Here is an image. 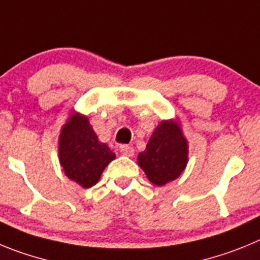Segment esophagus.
<instances>
[{
    "instance_id": "obj_1",
    "label": "esophagus",
    "mask_w": 260,
    "mask_h": 260,
    "mask_svg": "<svg viewBox=\"0 0 260 260\" xmlns=\"http://www.w3.org/2000/svg\"><path fill=\"white\" fill-rule=\"evenodd\" d=\"M120 153L125 156H133L135 155V149L132 146H129V145H121Z\"/></svg>"
}]
</instances>
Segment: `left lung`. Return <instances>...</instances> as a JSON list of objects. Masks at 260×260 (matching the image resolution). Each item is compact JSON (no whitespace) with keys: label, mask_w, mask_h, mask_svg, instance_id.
Instances as JSON below:
<instances>
[{"label":"left lung","mask_w":260,"mask_h":260,"mask_svg":"<svg viewBox=\"0 0 260 260\" xmlns=\"http://www.w3.org/2000/svg\"><path fill=\"white\" fill-rule=\"evenodd\" d=\"M188 140L177 119L162 120L156 125L146 149L139 154L137 163L149 181L163 186L176 180L188 165Z\"/></svg>","instance_id":"left-lung-1"}]
</instances>
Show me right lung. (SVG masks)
<instances>
[{
    "instance_id": "add662e5",
    "label": "right lung",
    "mask_w": 260,
    "mask_h": 260,
    "mask_svg": "<svg viewBox=\"0 0 260 260\" xmlns=\"http://www.w3.org/2000/svg\"><path fill=\"white\" fill-rule=\"evenodd\" d=\"M58 156L64 175L86 189L97 184L115 153L100 142L88 116L72 111L60 129Z\"/></svg>"
}]
</instances>
